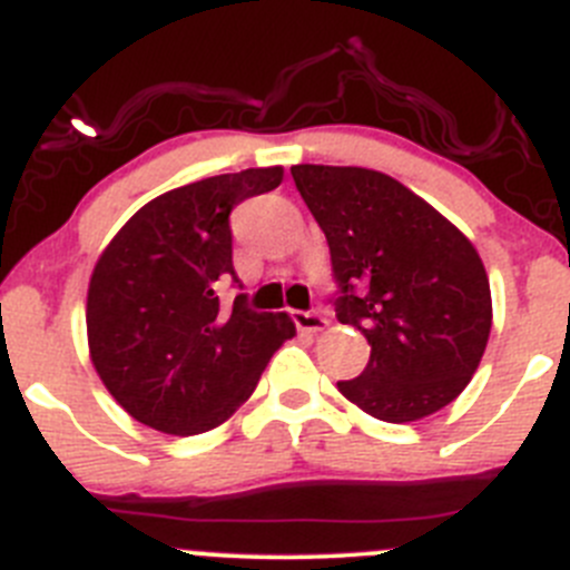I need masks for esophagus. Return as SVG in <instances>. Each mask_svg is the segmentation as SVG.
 Listing matches in <instances>:
<instances>
[{
  "instance_id": "34e87169",
  "label": "esophagus",
  "mask_w": 570,
  "mask_h": 570,
  "mask_svg": "<svg viewBox=\"0 0 570 570\" xmlns=\"http://www.w3.org/2000/svg\"><path fill=\"white\" fill-rule=\"evenodd\" d=\"M292 320H295L297 331H308V334H317L328 325V320L320 312H292Z\"/></svg>"
}]
</instances>
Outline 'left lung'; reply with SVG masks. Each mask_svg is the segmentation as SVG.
<instances>
[{
    "label": "left lung",
    "mask_w": 570,
    "mask_h": 570,
    "mask_svg": "<svg viewBox=\"0 0 570 570\" xmlns=\"http://www.w3.org/2000/svg\"><path fill=\"white\" fill-rule=\"evenodd\" d=\"M323 228L342 295L340 323L367 336L370 362L340 392L386 423L449 406L476 373L493 325L473 242L434 206L364 167H292Z\"/></svg>",
    "instance_id": "left-lung-1"
}]
</instances>
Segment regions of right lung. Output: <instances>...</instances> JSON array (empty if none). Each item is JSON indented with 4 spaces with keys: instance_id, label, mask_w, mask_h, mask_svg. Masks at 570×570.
<instances>
[{
    "instance_id": "right-lung-1",
    "label": "right lung",
    "mask_w": 570,
    "mask_h": 570,
    "mask_svg": "<svg viewBox=\"0 0 570 570\" xmlns=\"http://www.w3.org/2000/svg\"><path fill=\"white\" fill-rule=\"evenodd\" d=\"M284 167L214 175L138 208L88 281V353L114 401L156 432L191 438L223 425L295 336L286 312L225 308L234 275L230 212L281 186ZM236 278V275H234Z\"/></svg>"
}]
</instances>
